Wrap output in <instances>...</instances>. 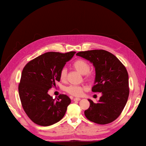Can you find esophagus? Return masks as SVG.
<instances>
[{"instance_id":"obj_1","label":"esophagus","mask_w":146,"mask_h":146,"mask_svg":"<svg viewBox=\"0 0 146 146\" xmlns=\"http://www.w3.org/2000/svg\"><path fill=\"white\" fill-rule=\"evenodd\" d=\"M81 100V98H78V97L74 98V99H73V100H74V101H79V100Z\"/></svg>"}]
</instances>
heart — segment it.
Returning a JSON list of instances; mask_svg holds the SVG:
<instances>
[{"label":"heart","mask_w":146,"mask_h":146,"mask_svg":"<svg viewBox=\"0 0 146 146\" xmlns=\"http://www.w3.org/2000/svg\"><path fill=\"white\" fill-rule=\"evenodd\" d=\"M72 66L74 69L78 71L82 75H84L85 79L88 82H92L95 78V74L93 71H90V66L87 61H86L82 59H78L75 60L72 64ZM67 76V69L66 68H63L60 72V78L62 81L66 80ZM86 88L85 86H77V85H70L65 88V90L68 94L78 97L82 94L83 92L86 90Z\"/></svg>","instance_id":"heart-1"}]
</instances>
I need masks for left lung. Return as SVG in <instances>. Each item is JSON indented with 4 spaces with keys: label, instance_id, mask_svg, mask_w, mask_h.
Wrapping results in <instances>:
<instances>
[{
    "label": "left lung",
    "instance_id": "obj_1",
    "mask_svg": "<svg viewBox=\"0 0 146 146\" xmlns=\"http://www.w3.org/2000/svg\"><path fill=\"white\" fill-rule=\"evenodd\" d=\"M77 56L90 61L95 68L93 92H102L98 102L88 99L90 107L85 115L98 124H107L117 119L124 108L129 95L127 71L111 52L103 49L80 51Z\"/></svg>",
    "mask_w": 146,
    "mask_h": 146
}]
</instances>
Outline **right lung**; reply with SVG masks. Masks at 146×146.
<instances>
[{
    "label": "right lung",
    "mask_w": 146,
    "mask_h": 146,
    "mask_svg": "<svg viewBox=\"0 0 146 146\" xmlns=\"http://www.w3.org/2000/svg\"><path fill=\"white\" fill-rule=\"evenodd\" d=\"M75 53L48 52L30 61L23 68L19 94L24 111L36 124L49 126L64 117L70 98L60 94L54 99L48 92L56 85V81H60L61 70Z\"/></svg>",
    "instance_id": "1"
}]
</instances>
